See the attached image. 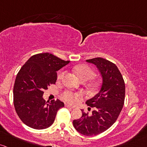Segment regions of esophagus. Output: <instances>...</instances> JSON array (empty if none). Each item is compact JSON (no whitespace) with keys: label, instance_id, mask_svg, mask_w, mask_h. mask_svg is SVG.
Masks as SVG:
<instances>
[{"label":"esophagus","instance_id":"34e87169","mask_svg":"<svg viewBox=\"0 0 147 147\" xmlns=\"http://www.w3.org/2000/svg\"><path fill=\"white\" fill-rule=\"evenodd\" d=\"M65 106L66 107H68V108H70V109H73V107H72V106H70V105H67V104H65Z\"/></svg>","mask_w":147,"mask_h":147}]
</instances>
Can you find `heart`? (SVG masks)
I'll list each match as a JSON object with an SVG mask.
<instances>
[{"label":"heart","mask_w":147,"mask_h":147,"mask_svg":"<svg viewBox=\"0 0 147 147\" xmlns=\"http://www.w3.org/2000/svg\"><path fill=\"white\" fill-rule=\"evenodd\" d=\"M74 72L77 75V77L82 80L85 82L91 80L95 75V72L91 67L86 65H80L74 67ZM64 72H60L58 75V78L61 79L63 76ZM83 98V94L81 93H74L70 91H66L62 94V98L65 102L75 104L77 101Z\"/></svg>","instance_id":"heart-1"}]
</instances>
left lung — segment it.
<instances>
[{
    "label": "left lung",
    "mask_w": 147,
    "mask_h": 147,
    "mask_svg": "<svg viewBox=\"0 0 147 147\" xmlns=\"http://www.w3.org/2000/svg\"><path fill=\"white\" fill-rule=\"evenodd\" d=\"M97 66L102 77V86L97 94L86 102L93 110L91 114L82 109L80 119L73 121L75 128L86 136H93L107 130L115 123L123 108L125 83L117 66L102 58L86 60Z\"/></svg>",
    "instance_id": "1"
}]
</instances>
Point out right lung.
<instances>
[{
	"label": "right lung",
	"instance_id": "1",
	"mask_svg": "<svg viewBox=\"0 0 147 147\" xmlns=\"http://www.w3.org/2000/svg\"><path fill=\"white\" fill-rule=\"evenodd\" d=\"M70 63L57 56L42 53L32 56L19 71L14 85V105L22 121L30 128L42 130L54 123L58 110L64 103L45 101V90L55 84L58 70Z\"/></svg>",
	"mask_w": 147,
	"mask_h": 147
}]
</instances>
